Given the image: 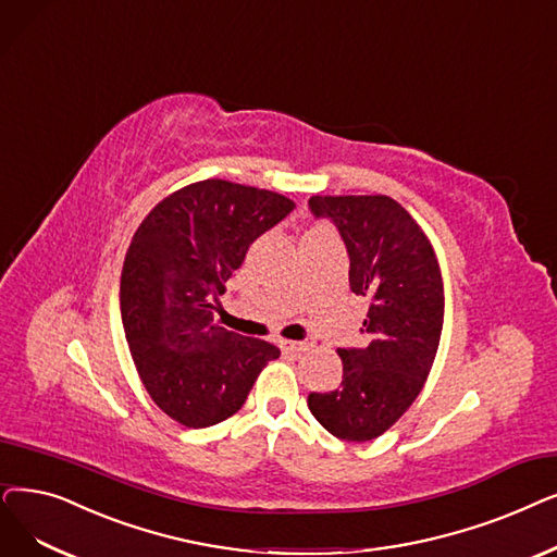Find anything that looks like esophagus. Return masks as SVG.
<instances>
[{
    "instance_id": "obj_1",
    "label": "esophagus",
    "mask_w": 557,
    "mask_h": 557,
    "mask_svg": "<svg viewBox=\"0 0 557 557\" xmlns=\"http://www.w3.org/2000/svg\"><path fill=\"white\" fill-rule=\"evenodd\" d=\"M280 346H282V350L292 352V355H302L311 348L307 342H280Z\"/></svg>"
}]
</instances>
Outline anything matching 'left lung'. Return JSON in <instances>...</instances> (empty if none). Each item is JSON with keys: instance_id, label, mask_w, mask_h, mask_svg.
Listing matches in <instances>:
<instances>
[{"instance_id": "1", "label": "left lung", "mask_w": 557, "mask_h": 557, "mask_svg": "<svg viewBox=\"0 0 557 557\" xmlns=\"http://www.w3.org/2000/svg\"><path fill=\"white\" fill-rule=\"evenodd\" d=\"M313 219L342 236L350 292L369 298L361 334L367 348H336L344 380L334 392H311L307 405L330 434L371 442L389 430L421 394L444 327V280L428 236L386 196H313Z\"/></svg>"}]
</instances>
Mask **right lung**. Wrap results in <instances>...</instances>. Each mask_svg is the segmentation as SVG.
<instances>
[{"label":"right lung","instance_id":"add662e5","mask_svg":"<svg viewBox=\"0 0 557 557\" xmlns=\"http://www.w3.org/2000/svg\"><path fill=\"white\" fill-rule=\"evenodd\" d=\"M296 205L273 190L205 180L161 200L136 230L120 280V313L145 389L186 428L244 407L280 350L213 323L225 282L255 240Z\"/></svg>","mask_w":557,"mask_h":557}]
</instances>
